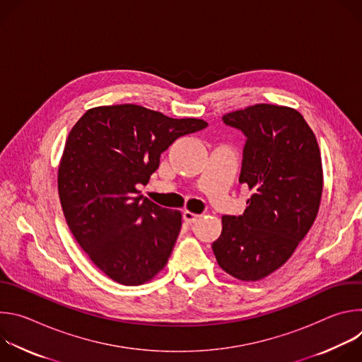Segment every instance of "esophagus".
Wrapping results in <instances>:
<instances>
[{
  "label": "esophagus",
  "mask_w": 362,
  "mask_h": 362,
  "mask_svg": "<svg viewBox=\"0 0 362 362\" xmlns=\"http://www.w3.org/2000/svg\"><path fill=\"white\" fill-rule=\"evenodd\" d=\"M199 218H200V215H197V214H193V212H189V211H185V212H183V219H185V222H187V223H193V222H196Z\"/></svg>",
  "instance_id": "34e87169"
}]
</instances>
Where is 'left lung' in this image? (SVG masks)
Masks as SVG:
<instances>
[{"label":"left lung","mask_w":362,"mask_h":362,"mask_svg":"<svg viewBox=\"0 0 362 362\" xmlns=\"http://www.w3.org/2000/svg\"><path fill=\"white\" fill-rule=\"evenodd\" d=\"M246 136L239 182L252 190L243 215L222 216L212 249L219 267L240 281L279 269L311 229L322 194L317 137L291 107L255 105L222 117Z\"/></svg>","instance_id":"8db88e82"}]
</instances>
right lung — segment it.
Instances as JSON below:
<instances>
[{"label":"right lung","mask_w":362,"mask_h":362,"mask_svg":"<svg viewBox=\"0 0 362 362\" xmlns=\"http://www.w3.org/2000/svg\"><path fill=\"white\" fill-rule=\"evenodd\" d=\"M208 126L136 105L87 110L71 129L59 166L67 225L93 264L122 285H141L168 264L182 226L179 211L143 197L160 154Z\"/></svg>","instance_id":"add662e5"}]
</instances>
